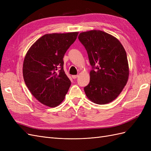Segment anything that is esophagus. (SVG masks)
I'll return each mask as SVG.
<instances>
[{
    "mask_svg": "<svg viewBox=\"0 0 151 151\" xmlns=\"http://www.w3.org/2000/svg\"><path fill=\"white\" fill-rule=\"evenodd\" d=\"M77 77H78V75H73V76H72V78L74 79H76Z\"/></svg>",
    "mask_w": 151,
    "mask_h": 151,
    "instance_id": "esophagus-1",
    "label": "esophagus"
}]
</instances>
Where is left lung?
<instances>
[{"mask_svg": "<svg viewBox=\"0 0 151 151\" xmlns=\"http://www.w3.org/2000/svg\"><path fill=\"white\" fill-rule=\"evenodd\" d=\"M78 38L88 52L92 66L89 83L84 88L87 97L98 104L113 101L129 79V63L124 48L117 38L100 30L83 32Z\"/></svg>", "mask_w": 151, "mask_h": 151, "instance_id": "obj_1", "label": "left lung"}]
</instances>
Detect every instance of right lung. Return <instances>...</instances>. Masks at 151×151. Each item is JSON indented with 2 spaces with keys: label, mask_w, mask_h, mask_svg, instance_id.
<instances>
[{
  "label": "right lung",
  "mask_w": 151,
  "mask_h": 151,
  "mask_svg": "<svg viewBox=\"0 0 151 151\" xmlns=\"http://www.w3.org/2000/svg\"><path fill=\"white\" fill-rule=\"evenodd\" d=\"M78 32L46 34L28 50L22 73L26 86L41 103L55 107L65 99L71 82L63 70V58Z\"/></svg>",
  "instance_id": "right-lung-1"
}]
</instances>
